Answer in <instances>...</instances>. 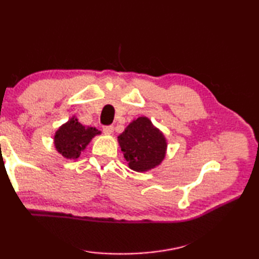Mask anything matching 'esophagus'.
<instances>
[{
	"label": "esophagus",
	"mask_w": 259,
	"mask_h": 259,
	"mask_svg": "<svg viewBox=\"0 0 259 259\" xmlns=\"http://www.w3.org/2000/svg\"><path fill=\"white\" fill-rule=\"evenodd\" d=\"M113 130H114L113 125H106V126H104V128H103V131H104L105 135H112Z\"/></svg>",
	"instance_id": "obj_1"
}]
</instances>
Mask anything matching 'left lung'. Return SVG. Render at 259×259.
Segmentation results:
<instances>
[{
    "instance_id": "8db88e82",
    "label": "left lung",
    "mask_w": 259,
    "mask_h": 259,
    "mask_svg": "<svg viewBox=\"0 0 259 259\" xmlns=\"http://www.w3.org/2000/svg\"><path fill=\"white\" fill-rule=\"evenodd\" d=\"M117 142L131 170L146 172L159 166L164 160L166 138L163 133L146 116L133 120Z\"/></svg>"
}]
</instances>
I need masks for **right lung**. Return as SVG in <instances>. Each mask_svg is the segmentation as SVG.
<instances>
[{"mask_svg":"<svg viewBox=\"0 0 259 259\" xmlns=\"http://www.w3.org/2000/svg\"><path fill=\"white\" fill-rule=\"evenodd\" d=\"M99 130L87 126L78 122L74 115L64 124H61L54 136L56 151L66 160H75L85 150L96 136L100 135Z\"/></svg>","mask_w":259,"mask_h":259,"instance_id":"1","label":"right lung"}]
</instances>
